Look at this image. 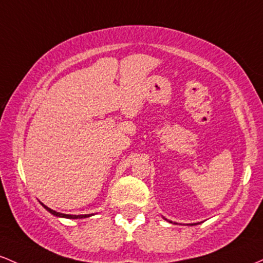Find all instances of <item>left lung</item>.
<instances>
[{"label":"left lung","mask_w":263,"mask_h":263,"mask_svg":"<svg viewBox=\"0 0 263 263\" xmlns=\"http://www.w3.org/2000/svg\"><path fill=\"white\" fill-rule=\"evenodd\" d=\"M170 222H171V221H170Z\"/></svg>","instance_id":"8db88e82"}]
</instances>
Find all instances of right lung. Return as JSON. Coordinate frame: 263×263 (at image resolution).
Instances as JSON below:
<instances>
[{
    "label": "right lung",
    "mask_w": 263,
    "mask_h": 263,
    "mask_svg": "<svg viewBox=\"0 0 263 263\" xmlns=\"http://www.w3.org/2000/svg\"><path fill=\"white\" fill-rule=\"evenodd\" d=\"M41 205H42L47 211L51 212L52 215H54V216H57V217H66V219H85V217L92 216V214H89V215H67V214H61V212H57V211L52 210V209H49L48 206L43 205L42 202H41Z\"/></svg>",
    "instance_id": "obj_1"
}]
</instances>
